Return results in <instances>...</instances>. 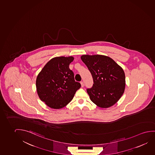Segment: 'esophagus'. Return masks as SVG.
I'll return each instance as SVG.
<instances>
[{
	"mask_svg": "<svg viewBox=\"0 0 155 155\" xmlns=\"http://www.w3.org/2000/svg\"><path fill=\"white\" fill-rule=\"evenodd\" d=\"M81 87H83L84 86V83L83 81H81Z\"/></svg>",
	"mask_w": 155,
	"mask_h": 155,
	"instance_id": "34e87169",
	"label": "esophagus"
}]
</instances>
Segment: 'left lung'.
<instances>
[{"instance_id": "8db88e82", "label": "left lung", "mask_w": 155, "mask_h": 155, "mask_svg": "<svg viewBox=\"0 0 155 155\" xmlns=\"http://www.w3.org/2000/svg\"><path fill=\"white\" fill-rule=\"evenodd\" d=\"M81 59L85 64L93 80L87 92L91 101L99 107L113 106L123 94L125 76L123 69L108 56L83 55Z\"/></svg>"}]
</instances>
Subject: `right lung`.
<instances>
[{
    "mask_svg": "<svg viewBox=\"0 0 155 155\" xmlns=\"http://www.w3.org/2000/svg\"><path fill=\"white\" fill-rule=\"evenodd\" d=\"M73 60L72 56L53 58L37 77L38 96L50 108L61 109L67 106L81 87V84L74 80V72L70 69V63Z\"/></svg>",
    "mask_w": 155,
    "mask_h": 155,
    "instance_id": "right-lung-1",
    "label": "right lung"
}]
</instances>
